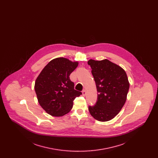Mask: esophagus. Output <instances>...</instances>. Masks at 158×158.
Instances as JSON below:
<instances>
[{
	"label": "esophagus",
	"mask_w": 158,
	"mask_h": 158,
	"mask_svg": "<svg viewBox=\"0 0 158 158\" xmlns=\"http://www.w3.org/2000/svg\"><path fill=\"white\" fill-rule=\"evenodd\" d=\"M86 90H82V95L83 96H85L86 95Z\"/></svg>",
	"instance_id": "34e87169"
}]
</instances>
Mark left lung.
<instances>
[{
    "mask_svg": "<svg viewBox=\"0 0 158 158\" xmlns=\"http://www.w3.org/2000/svg\"><path fill=\"white\" fill-rule=\"evenodd\" d=\"M98 91L96 104L89 106L90 115L99 121L114 118L124 105L130 84L123 69L110 60L88 61Z\"/></svg>",
    "mask_w": 158,
    "mask_h": 158,
    "instance_id": "obj_1",
    "label": "left lung"
}]
</instances>
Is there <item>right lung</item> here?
Wrapping results in <instances>:
<instances>
[{
  "instance_id": "1",
  "label": "right lung",
  "mask_w": 158,
  "mask_h": 158,
  "mask_svg": "<svg viewBox=\"0 0 158 158\" xmlns=\"http://www.w3.org/2000/svg\"><path fill=\"white\" fill-rule=\"evenodd\" d=\"M78 66L66 58L50 61L42 70L35 83V91L41 106L48 114L60 117L72 108L73 101L82 92L74 89L69 76Z\"/></svg>"
}]
</instances>
